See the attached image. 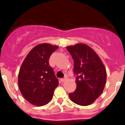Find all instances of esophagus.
Instances as JSON below:
<instances>
[{
    "label": "esophagus",
    "mask_w": 125,
    "mask_h": 125,
    "mask_svg": "<svg viewBox=\"0 0 125 125\" xmlns=\"http://www.w3.org/2000/svg\"><path fill=\"white\" fill-rule=\"evenodd\" d=\"M66 80H67V78H61V79H60V81H61L62 82H65Z\"/></svg>",
    "instance_id": "34e87169"
}]
</instances>
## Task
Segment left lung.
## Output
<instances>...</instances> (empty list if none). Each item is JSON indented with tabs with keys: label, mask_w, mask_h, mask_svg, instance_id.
Segmentation results:
<instances>
[{
	"label": "left lung",
	"mask_w": 125,
	"mask_h": 125,
	"mask_svg": "<svg viewBox=\"0 0 125 125\" xmlns=\"http://www.w3.org/2000/svg\"><path fill=\"white\" fill-rule=\"evenodd\" d=\"M67 49L74 61L76 88L69 93L70 100L81 106L91 104L104 90L106 72L96 52L85 43L67 46Z\"/></svg>",
	"instance_id": "8db88e82"
}]
</instances>
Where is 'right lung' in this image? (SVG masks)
I'll return each mask as SVG.
<instances>
[{"label": "right lung", "instance_id": "1", "mask_svg": "<svg viewBox=\"0 0 125 125\" xmlns=\"http://www.w3.org/2000/svg\"><path fill=\"white\" fill-rule=\"evenodd\" d=\"M58 48L49 43H40L33 47L21 65L18 84L22 96L31 104L43 106L51 101L58 85L49 60Z\"/></svg>", "mask_w": 125, "mask_h": 125}]
</instances>
